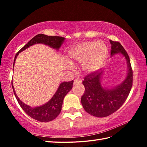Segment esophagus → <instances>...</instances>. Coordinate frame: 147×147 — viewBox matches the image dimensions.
Wrapping results in <instances>:
<instances>
[{"instance_id": "obj_1", "label": "esophagus", "mask_w": 147, "mask_h": 147, "mask_svg": "<svg viewBox=\"0 0 147 147\" xmlns=\"http://www.w3.org/2000/svg\"><path fill=\"white\" fill-rule=\"evenodd\" d=\"M79 83H80V81L78 80H77V79L74 80V85H76V84H79Z\"/></svg>"}]
</instances>
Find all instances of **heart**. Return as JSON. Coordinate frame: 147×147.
<instances>
[{
  "label": "heart",
  "instance_id": "1",
  "mask_svg": "<svg viewBox=\"0 0 147 147\" xmlns=\"http://www.w3.org/2000/svg\"><path fill=\"white\" fill-rule=\"evenodd\" d=\"M108 57V49L104 42L84 41L73 45L67 51V67L81 63V69L86 74L95 73L102 68Z\"/></svg>",
  "mask_w": 147,
  "mask_h": 147
}]
</instances>
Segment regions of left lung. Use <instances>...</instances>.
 Masks as SVG:
<instances>
[{
  "label": "left lung",
  "instance_id": "left-lung-1",
  "mask_svg": "<svg viewBox=\"0 0 147 147\" xmlns=\"http://www.w3.org/2000/svg\"><path fill=\"white\" fill-rule=\"evenodd\" d=\"M109 42L111 45V56L117 54L123 55L127 62L128 73L123 82L111 88L101 84L103 71H96L85 77L82 82L85 92L81 102L86 111L97 117H105L115 112L126 101L132 86L133 72L127 53L119 42Z\"/></svg>",
  "mask_w": 147,
  "mask_h": 147
}]
</instances>
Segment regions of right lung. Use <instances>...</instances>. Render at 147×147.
I'll return each instance as SVG.
<instances>
[{
	"label": "right lung",
	"instance_id": "right-lung-1",
	"mask_svg": "<svg viewBox=\"0 0 147 147\" xmlns=\"http://www.w3.org/2000/svg\"><path fill=\"white\" fill-rule=\"evenodd\" d=\"M64 38L59 36H49L42 34L37 35L34 38L30 39L28 41V43L26 44L17 53L16 56H15L14 63L16 60L17 56L19 55V54L21 53L22 51L28 49V47L32 46L33 45L39 43L44 44L54 49H56V51H58L59 47H61L64 42ZM73 80L71 82H61L59 84L58 89H57L56 93H54L51 100H49L43 105L34 107H34H31L30 106L24 104L23 102L20 100L14 90L13 82H11V86L15 96H16L20 106L23 109L24 112L30 117H31L32 118L36 119V120L39 122H44V123L45 122L53 121L58 117L61 111L64 97L71 91V89L73 88Z\"/></svg>",
	"mask_w": 147,
	"mask_h": 147
}]
</instances>
